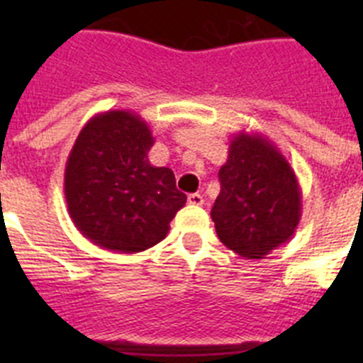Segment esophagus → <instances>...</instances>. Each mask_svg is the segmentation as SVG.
Here are the masks:
<instances>
[{"label": "esophagus", "instance_id": "obj_1", "mask_svg": "<svg viewBox=\"0 0 363 363\" xmlns=\"http://www.w3.org/2000/svg\"><path fill=\"white\" fill-rule=\"evenodd\" d=\"M187 201L191 205H198V207H200V205H203V196H201V194H198V192H194V194H189Z\"/></svg>", "mask_w": 363, "mask_h": 363}]
</instances>
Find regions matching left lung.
<instances>
[{
  "mask_svg": "<svg viewBox=\"0 0 363 363\" xmlns=\"http://www.w3.org/2000/svg\"><path fill=\"white\" fill-rule=\"evenodd\" d=\"M218 176L221 191L211 218L223 245L242 258L259 259L289 242L301 218L300 184L267 136L236 134Z\"/></svg>",
  "mask_w": 363,
  "mask_h": 363,
  "instance_id": "left-lung-1",
  "label": "left lung"
}]
</instances>
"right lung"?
Here are the masks:
<instances>
[{
	"instance_id": "right-lung-1",
	"label": "right lung",
	"mask_w": 363,
	"mask_h": 363,
	"mask_svg": "<svg viewBox=\"0 0 363 363\" xmlns=\"http://www.w3.org/2000/svg\"><path fill=\"white\" fill-rule=\"evenodd\" d=\"M149 125L133 111L99 112L79 130L65 167V200L76 229L114 252L162 242L187 201L169 167H154Z\"/></svg>"
}]
</instances>
